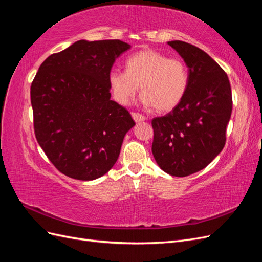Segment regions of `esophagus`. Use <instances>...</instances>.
<instances>
[{"instance_id":"34e87169","label":"esophagus","mask_w":262,"mask_h":262,"mask_svg":"<svg viewBox=\"0 0 262 262\" xmlns=\"http://www.w3.org/2000/svg\"><path fill=\"white\" fill-rule=\"evenodd\" d=\"M131 115H132L133 120L136 121V122H141V121H144L145 119H146V118H145L143 115H140V114H138V113H132Z\"/></svg>"}]
</instances>
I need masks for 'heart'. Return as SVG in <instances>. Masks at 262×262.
Wrapping results in <instances>:
<instances>
[{
    "label": "heart",
    "instance_id": "obj_1",
    "mask_svg": "<svg viewBox=\"0 0 262 262\" xmlns=\"http://www.w3.org/2000/svg\"><path fill=\"white\" fill-rule=\"evenodd\" d=\"M125 69H113L108 74L114 97L121 105L130 104L139 85L142 102L160 113L176 108L187 93L188 68L180 59L146 49L126 59Z\"/></svg>",
    "mask_w": 262,
    "mask_h": 262
}]
</instances>
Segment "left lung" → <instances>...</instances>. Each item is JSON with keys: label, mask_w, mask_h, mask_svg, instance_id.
<instances>
[{"label": "left lung", "mask_w": 262, "mask_h": 262, "mask_svg": "<svg viewBox=\"0 0 262 262\" xmlns=\"http://www.w3.org/2000/svg\"><path fill=\"white\" fill-rule=\"evenodd\" d=\"M168 45L188 67L189 85L176 108L152 120V153L165 172L186 177L207 167L223 149L232 90L224 70L207 52L180 40Z\"/></svg>", "instance_id": "left-lung-1"}]
</instances>
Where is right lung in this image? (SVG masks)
I'll use <instances>...</instances> for the list:
<instances>
[{"mask_svg": "<svg viewBox=\"0 0 262 262\" xmlns=\"http://www.w3.org/2000/svg\"><path fill=\"white\" fill-rule=\"evenodd\" d=\"M121 40H78L47 58L30 87L35 136L66 176L94 180L117 162L124 136L136 122L110 99L108 74L130 49Z\"/></svg>", "mask_w": 262, "mask_h": 262, "instance_id": "1", "label": "right lung"}]
</instances>
